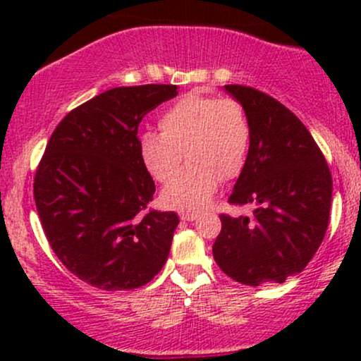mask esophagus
<instances>
[{
	"mask_svg": "<svg viewBox=\"0 0 361 361\" xmlns=\"http://www.w3.org/2000/svg\"><path fill=\"white\" fill-rule=\"evenodd\" d=\"M197 217H198L197 212H181V214H180L181 221H186V222H192V221H195V219H197Z\"/></svg>",
	"mask_w": 361,
	"mask_h": 361,
	"instance_id": "34e87169",
	"label": "esophagus"
}]
</instances>
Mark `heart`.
Returning a JSON list of instances; mask_svg holds the SVG:
<instances>
[{
  "instance_id": "obj_1",
  "label": "heart",
  "mask_w": 361,
  "mask_h": 361,
  "mask_svg": "<svg viewBox=\"0 0 361 361\" xmlns=\"http://www.w3.org/2000/svg\"><path fill=\"white\" fill-rule=\"evenodd\" d=\"M159 128L139 137L140 159L156 181L171 180L185 152L190 157L161 193L163 204L171 209H202L217 192L221 178L238 176L246 164L251 126L234 98L185 94L161 114Z\"/></svg>"
}]
</instances>
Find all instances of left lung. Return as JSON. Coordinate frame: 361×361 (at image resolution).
I'll return each instance as SVG.
<instances>
[{"mask_svg":"<svg viewBox=\"0 0 361 361\" xmlns=\"http://www.w3.org/2000/svg\"><path fill=\"white\" fill-rule=\"evenodd\" d=\"M246 110L247 159L229 204L252 214H221L215 263L239 283H283L307 267L329 224L333 178L307 127L270 94L243 85L224 86Z\"/></svg>","mask_w":361,"mask_h":361,"instance_id":"1","label":"left lung"}]
</instances>
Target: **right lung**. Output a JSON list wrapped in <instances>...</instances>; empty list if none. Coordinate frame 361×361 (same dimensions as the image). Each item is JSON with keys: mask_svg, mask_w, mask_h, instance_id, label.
I'll use <instances>...</instances> for the list:
<instances>
[{"mask_svg": "<svg viewBox=\"0 0 361 361\" xmlns=\"http://www.w3.org/2000/svg\"><path fill=\"white\" fill-rule=\"evenodd\" d=\"M175 85L111 88L69 111L37 166L44 233L78 279L106 292L139 288L166 263L175 212L147 209L154 181L139 154V123Z\"/></svg>", "mask_w": 361, "mask_h": 361, "instance_id": "add662e5", "label": "right lung"}]
</instances>
